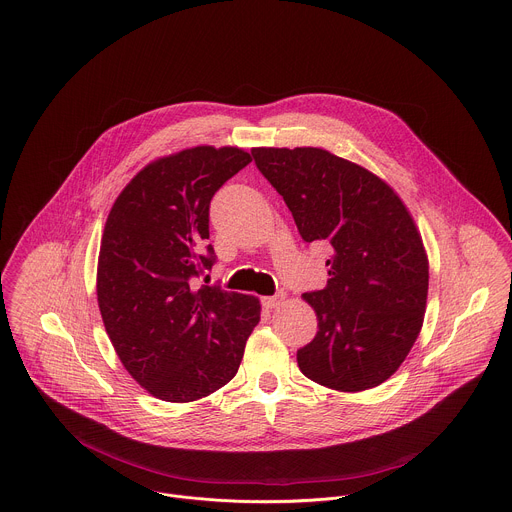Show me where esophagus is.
I'll return each instance as SVG.
<instances>
[{
  "label": "esophagus",
  "instance_id": "obj_1",
  "mask_svg": "<svg viewBox=\"0 0 512 512\" xmlns=\"http://www.w3.org/2000/svg\"><path fill=\"white\" fill-rule=\"evenodd\" d=\"M283 299H285L283 293H277V295H271V297H263V305H265L267 309H275Z\"/></svg>",
  "mask_w": 512,
  "mask_h": 512
}]
</instances>
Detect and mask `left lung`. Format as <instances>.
<instances>
[{
	"instance_id": "1",
	"label": "left lung",
	"mask_w": 512,
	"mask_h": 512,
	"mask_svg": "<svg viewBox=\"0 0 512 512\" xmlns=\"http://www.w3.org/2000/svg\"><path fill=\"white\" fill-rule=\"evenodd\" d=\"M305 243L329 245L323 289L303 293L317 333L297 350L309 380L339 392L386 382L420 333L428 259L400 197L370 170L323 148H253Z\"/></svg>"
}]
</instances>
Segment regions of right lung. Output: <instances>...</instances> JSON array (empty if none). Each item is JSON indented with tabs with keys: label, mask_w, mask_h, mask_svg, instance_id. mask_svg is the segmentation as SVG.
<instances>
[{
	"label": "right lung",
	"mask_w": 512,
	"mask_h": 512,
	"mask_svg": "<svg viewBox=\"0 0 512 512\" xmlns=\"http://www.w3.org/2000/svg\"><path fill=\"white\" fill-rule=\"evenodd\" d=\"M251 154L195 146L144 166L106 219L96 293L110 342L128 374L154 398L193 402L231 382L259 299L193 281L215 261L213 195Z\"/></svg>",
	"instance_id": "1"
}]
</instances>
